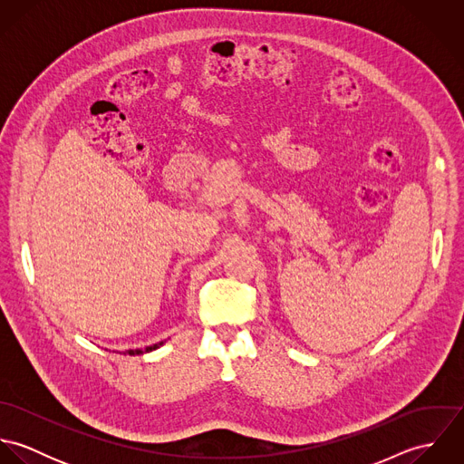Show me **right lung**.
Listing matches in <instances>:
<instances>
[{
	"instance_id": "add662e5",
	"label": "right lung",
	"mask_w": 464,
	"mask_h": 464,
	"mask_svg": "<svg viewBox=\"0 0 464 464\" xmlns=\"http://www.w3.org/2000/svg\"><path fill=\"white\" fill-rule=\"evenodd\" d=\"M164 344V341H160V343H157V344H151V346H146L144 350L142 348H135V350H127L125 352V355L129 353V355H142V353H148V352H151V350H157L159 346H162Z\"/></svg>"
}]
</instances>
